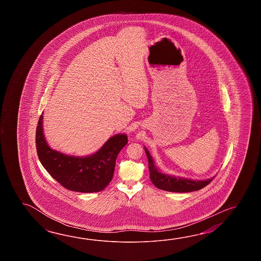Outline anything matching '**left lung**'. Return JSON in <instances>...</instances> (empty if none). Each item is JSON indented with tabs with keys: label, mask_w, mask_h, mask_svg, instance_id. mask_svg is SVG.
I'll return each mask as SVG.
<instances>
[{
	"label": "left lung",
	"mask_w": 261,
	"mask_h": 261,
	"mask_svg": "<svg viewBox=\"0 0 261 261\" xmlns=\"http://www.w3.org/2000/svg\"><path fill=\"white\" fill-rule=\"evenodd\" d=\"M144 148L148 159L150 179L155 188L158 189L170 191V192H179V193L192 192V191L203 189L208 184L211 183L212 180L215 178L214 176L205 180H193V179L180 177V176L164 173L155 166L154 160L152 155H150L148 149L146 147Z\"/></svg>",
	"instance_id": "1"
}]
</instances>
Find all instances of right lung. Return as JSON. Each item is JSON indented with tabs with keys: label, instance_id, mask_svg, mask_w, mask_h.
Masks as SVG:
<instances>
[{
	"label": "right lung",
	"instance_id": "right-lung-1",
	"mask_svg": "<svg viewBox=\"0 0 261 261\" xmlns=\"http://www.w3.org/2000/svg\"><path fill=\"white\" fill-rule=\"evenodd\" d=\"M43 114L36 128V150L40 162L50 175L65 189L82 192H100L111 182L116 160L128 143L126 133L108 139L94 154L86 156L66 155L51 148L44 137Z\"/></svg>",
	"mask_w": 261,
	"mask_h": 261
}]
</instances>
